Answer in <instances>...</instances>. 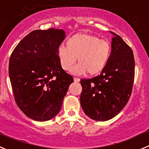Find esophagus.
Here are the masks:
<instances>
[{
  "label": "esophagus",
  "mask_w": 149,
  "mask_h": 149,
  "mask_svg": "<svg viewBox=\"0 0 149 149\" xmlns=\"http://www.w3.org/2000/svg\"><path fill=\"white\" fill-rule=\"evenodd\" d=\"M74 82H79L80 79L78 78V77H74Z\"/></svg>",
  "instance_id": "34e87169"
}]
</instances>
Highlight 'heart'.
Listing matches in <instances>:
<instances>
[{
  "label": "heart",
  "mask_w": 149,
  "mask_h": 149,
  "mask_svg": "<svg viewBox=\"0 0 149 149\" xmlns=\"http://www.w3.org/2000/svg\"><path fill=\"white\" fill-rule=\"evenodd\" d=\"M63 69L70 71L77 59L78 65L74 69L77 74L86 72L89 75L100 74L106 67L111 54V46L106 40L87 33L73 35L66 41V47L60 46L57 51Z\"/></svg>",
  "instance_id": "1"
}]
</instances>
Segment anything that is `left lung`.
<instances>
[{"mask_svg":"<svg viewBox=\"0 0 149 149\" xmlns=\"http://www.w3.org/2000/svg\"><path fill=\"white\" fill-rule=\"evenodd\" d=\"M113 35L109 61L100 74L81 79L80 104L92 120L106 121L115 117L127 104L134 80L133 52L121 37Z\"/></svg>","mask_w":149,"mask_h":149,"instance_id":"8db88e82","label":"left lung"}]
</instances>
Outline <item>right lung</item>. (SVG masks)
Returning a JSON list of instances; mask_svg holds the SVG:
<instances>
[{
    "label": "right lung",
    "instance_id": "right-lung-1",
    "mask_svg": "<svg viewBox=\"0 0 149 149\" xmlns=\"http://www.w3.org/2000/svg\"><path fill=\"white\" fill-rule=\"evenodd\" d=\"M65 37L63 29L30 32L10 56L9 74L17 106L36 121L51 120L59 113L72 76L58 60V47Z\"/></svg>",
    "mask_w": 149,
    "mask_h": 149
}]
</instances>
